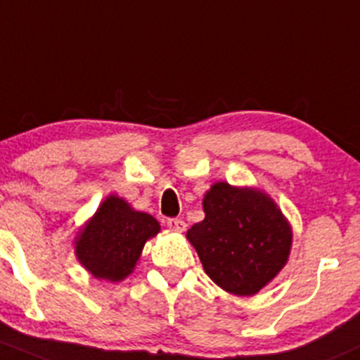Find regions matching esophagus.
<instances>
[{
  "label": "esophagus",
  "mask_w": 360,
  "mask_h": 360,
  "mask_svg": "<svg viewBox=\"0 0 360 360\" xmlns=\"http://www.w3.org/2000/svg\"><path fill=\"white\" fill-rule=\"evenodd\" d=\"M167 226L169 229L176 231V233H183V231H186V222H184L183 219H169Z\"/></svg>",
  "instance_id": "1"
}]
</instances>
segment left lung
<instances>
[{
    "mask_svg": "<svg viewBox=\"0 0 360 360\" xmlns=\"http://www.w3.org/2000/svg\"><path fill=\"white\" fill-rule=\"evenodd\" d=\"M205 219L188 231L203 269L234 295H253L286 264L291 229L267 195L215 183L203 198Z\"/></svg>",
    "mask_w": 360,
    "mask_h": 360,
    "instance_id": "8db88e82",
    "label": "left lung"
}]
</instances>
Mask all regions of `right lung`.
I'll return each mask as SVG.
<instances>
[{
    "label": "right lung",
    "mask_w": 360,
    "mask_h": 360,
    "mask_svg": "<svg viewBox=\"0 0 360 360\" xmlns=\"http://www.w3.org/2000/svg\"><path fill=\"white\" fill-rule=\"evenodd\" d=\"M158 231L157 219L108 196L77 236L75 253L94 278L120 281L134 269L145 241Z\"/></svg>",
    "instance_id": "add662e5"
}]
</instances>
